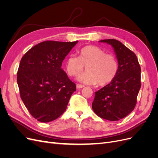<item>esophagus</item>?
<instances>
[{
  "label": "esophagus",
  "mask_w": 158,
  "mask_h": 158,
  "mask_svg": "<svg viewBox=\"0 0 158 158\" xmlns=\"http://www.w3.org/2000/svg\"><path fill=\"white\" fill-rule=\"evenodd\" d=\"M84 85H82V84H76V88H78V89L82 88H84Z\"/></svg>",
  "instance_id": "obj_1"
}]
</instances>
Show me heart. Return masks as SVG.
Segmentation results:
<instances>
[{
    "instance_id": "obj_1",
    "label": "heart",
    "mask_w": 158,
    "mask_h": 158,
    "mask_svg": "<svg viewBox=\"0 0 158 158\" xmlns=\"http://www.w3.org/2000/svg\"><path fill=\"white\" fill-rule=\"evenodd\" d=\"M85 66L87 72L78 76L79 82L105 86L116 77L118 63L114 55L98 47L88 45L80 50L79 56L70 55L66 61V70L70 76L80 74Z\"/></svg>"
}]
</instances>
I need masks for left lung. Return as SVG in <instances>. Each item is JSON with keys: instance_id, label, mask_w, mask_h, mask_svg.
<instances>
[{"instance_id": "left-lung-1", "label": "left lung", "mask_w": 158, "mask_h": 158, "mask_svg": "<svg viewBox=\"0 0 158 158\" xmlns=\"http://www.w3.org/2000/svg\"><path fill=\"white\" fill-rule=\"evenodd\" d=\"M111 45L118 63L116 77L95 92L92 109L98 116L109 121H118L135 109L141 87L140 66L136 55L116 40L99 41Z\"/></svg>"}]
</instances>
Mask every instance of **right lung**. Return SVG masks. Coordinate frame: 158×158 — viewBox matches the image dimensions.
I'll list each match as a JSON object with an SVG mask.
<instances>
[{"label": "right lung", "mask_w": 158, "mask_h": 158, "mask_svg": "<svg viewBox=\"0 0 158 158\" xmlns=\"http://www.w3.org/2000/svg\"><path fill=\"white\" fill-rule=\"evenodd\" d=\"M77 43L45 41L22 56L17 73L20 97L37 121H54L66 111L76 84L61 66Z\"/></svg>", "instance_id": "1"}]
</instances>
